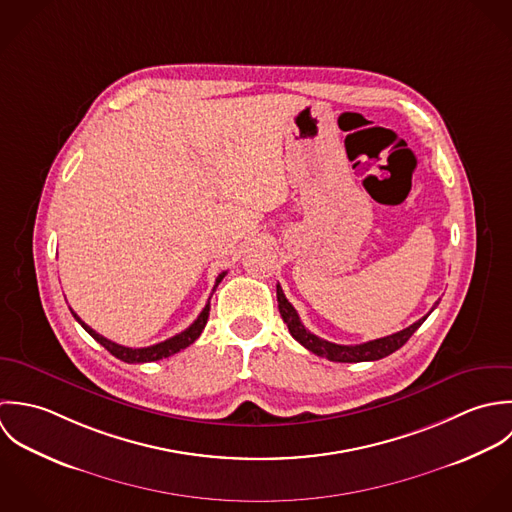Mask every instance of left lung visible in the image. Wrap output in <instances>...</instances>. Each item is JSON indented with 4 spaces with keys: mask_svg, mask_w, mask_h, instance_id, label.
I'll return each mask as SVG.
<instances>
[{
    "mask_svg": "<svg viewBox=\"0 0 512 512\" xmlns=\"http://www.w3.org/2000/svg\"><path fill=\"white\" fill-rule=\"evenodd\" d=\"M277 301H279V312H281L285 324L289 326L291 336L299 344H303L312 354L322 356L330 362H372V360H380V358L390 356L392 352L400 350L408 342L409 336L423 324V320L435 308H431L423 318H419L417 322H413L411 326L396 332V334H390V336H384V338H378V340H370V342H364V344H356V346H342V344L322 340V338H318L316 334L307 330L295 307L287 301L281 285H277Z\"/></svg>",
    "mask_w": 512,
    "mask_h": 512,
    "instance_id": "8db88e82",
    "label": "left lung"
}]
</instances>
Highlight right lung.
Here are the masks:
<instances>
[{"label":"right lung","mask_w":512,"mask_h":512,"mask_svg":"<svg viewBox=\"0 0 512 512\" xmlns=\"http://www.w3.org/2000/svg\"><path fill=\"white\" fill-rule=\"evenodd\" d=\"M225 275H227V271H223L221 275H217L213 291L217 289V285L223 281ZM71 312H73V310H71ZM73 316L77 318V322H79L99 344H103L104 348H106L112 356H116L118 360L128 362V364H142V362H154V360L168 358V356H172V354H176V352L188 348L190 344H194V342L200 338V334H202V330H204L205 324H207L209 301H207L204 310L200 312V316H198L184 332H180V334H176V336H172V338H168V340H164V342H158V344H154V346H146V348H126V346H120V344H116V342L104 338L103 334L95 332L89 324H85V322L77 316V312H73Z\"/></svg>","instance_id":"add662e5"}]
</instances>
